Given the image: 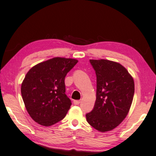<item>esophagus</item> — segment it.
I'll list each match as a JSON object with an SVG mask.
<instances>
[{"instance_id": "obj_1", "label": "esophagus", "mask_w": 156, "mask_h": 156, "mask_svg": "<svg viewBox=\"0 0 156 156\" xmlns=\"http://www.w3.org/2000/svg\"><path fill=\"white\" fill-rule=\"evenodd\" d=\"M80 102H81V101L80 100H74V104L75 105H78V104H80Z\"/></svg>"}]
</instances>
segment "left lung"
<instances>
[{
    "mask_svg": "<svg viewBox=\"0 0 156 156\" xmlns=\"http://www.w3.org/2000/svg\"><path fill=\"white\" fill-rule=\"evenodd\" d=\"M96 74V100L86 119L100 132L114 129L129 113L134 82L121 64L108 60H90Z\"/></svg>",
    "mask_w": 156,
    "mask_h": 156,
    "instance_id": "obj_1",
    "label": "left lung"
}]
</instances>
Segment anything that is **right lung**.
Masks as SVG:
<instances>
[{
	"label": "right lung",
	"instance_id": "right-lung-1",
	"mask_svg": "<svg viewBox=\"0 0 156 156\" xmlns=\"http://www.w3.org/2000/svg\"><path fill=\"white\" fill-rule=\"evenodd\" d=\"M77 62L72 58H53L34 66L25 75L22 97L35 122L50 126L65 118L71 105L66 95L65 77Z\"/></svg>",
	"mask_w": 156,
	"mask_h": 156
}]
</instances>
